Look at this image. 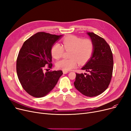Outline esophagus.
<instances>
[{
  "label": "esophagus",
  "instance_id": "obj_1",
  "mask_svg": "<svg viewBox=\"0 0 131 131\" xmlns=\"http://www.w3.org/2000/svg\"><path fill=\"white\" fill-rule=\"evenodd\" d=\"M63 73H64V74H67V73H68V72L67 71H64H64H63Z\"/></svg>",
  "mask_w": 131,
  "mask_h": 131
}]
</instances>
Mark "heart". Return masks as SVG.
Returning a JSON list of instances; mask_svg holds the SVG:
<instances>
[{
  "instance_id": "1",
  "label": "heart",
  "mask_w": 131,
  "mask_h": 131,
  "mask_svg": "<svg viewBox=\"0 0 131 131\" xmlns=\"http://www.w3.org/2000/svg\"><path fill=\"white\" fill-rule=\"evenodd\" d=\"M62 46L56 43L52 46L51 53L52 56L58 59L63 56L64 48L66 51L71 50L70 59H63L58 61L56 66L59 69L69 71L76 67L78 61L80 64L86 63L90 58L93 50V43L91 40L70 36L64 38L62 41Z\"/></svg>"
}]
</instances>
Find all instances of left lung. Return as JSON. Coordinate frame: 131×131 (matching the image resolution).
Returning <instances> with one entry per match:
<instances>
[{
  "label": "left lung",
  "mask_w": 131,
  "mask_h": 131,
  "mask_svg": "<svg viewBox=\"0 0 131 131\" xmlns=\"http://www.w3.org/2000/svg\"><path fill=\"white\" fill-rule=\"evenodd\" d=\"M93 43L90 58L82 67L86 73H76L74 86L82 94L89 97L104 92L111 82L113 70V56L106 41L93 32H87Z\"/></svg>",
  "instance_id": "left-lung-1"
}]
</instances>
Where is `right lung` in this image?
<instances>
[{
  "instance_id": "obj_1",
  "label": "right lung",
  "mask_w": 131,
  "mask_h": 131,
  "mask_svg": "<svg viewBox=\"0 0 131 131\" xmlns=\"http://www.w3.org/2000/svg\"><path fill=\"white\" fill-rule=\"evenodd\" d=\"M63 36L38 32L26 40L20 49L16 60L17 77L23 88L34 97L47 95L63 74L60 70L43 72L45 66L51 68V48Z\"/></svg>"
}]
</instances>
